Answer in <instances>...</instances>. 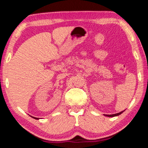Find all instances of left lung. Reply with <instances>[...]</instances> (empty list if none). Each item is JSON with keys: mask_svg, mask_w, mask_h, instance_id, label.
Segmentation results:
<instances>
[{"mask_svg": "<svg viewBox=\"0 0 148 148\" xmlns=\"http://www.w3.org/2000/svg\"><path fill=\"white\" fill-rule=\"evenodd\" d=\"M123 111H121V112H119V113H116V114H106V116H118V115H119V114H121L122 112H123Z\"/></svg>", "mask_w": 148, "mask_h": 148, "instance_id": "1", "label": "left lung"}]
</instances>
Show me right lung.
Listing matches in <instances>:
<instances>
[{
    "label": "right lung",
    "mask_w": 148,
    "mask_h": 148,
    "mask_svg": "<svg viewBox=\"0 0 148 148\" xmlns=\"http://www.w3.org/2000/svg\"><path fill=\"white\" fill-rule=\"evenodd\" d=\"M34 119H38V118H36V117H34Z\"/></svg>",
    "instance_id": "1"
}]
</instances>
